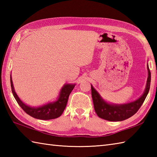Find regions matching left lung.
I'll use <instances>...</instances> for the list:
<instances>
[{
    "label": "left lung",
    "instance_id": "left-lung-1",
    "mask_svg": "<svg viewBox=\"0 0 157 157\" xmlns=\"http://www.w3.org/2000/svg\"><path fill=\"white\" fill-rule=\"evenodd\" d=\"M147 69L148 76L145 90L143 94L136 101L126 104L116 105L106 102L104 99H102L92 85H91L92 97L94 110L100 118L110 121H121L131 117L136 113L145 101L150 90L151 73L150 71L148 65H147Z\"/></svg>",
    "mask_w": 157,
    "mask_h": 157
}]
</instances>
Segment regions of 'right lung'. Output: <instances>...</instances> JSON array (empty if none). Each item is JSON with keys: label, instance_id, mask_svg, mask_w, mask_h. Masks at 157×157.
Listing matches in <instances>:
<instances>
[{"label": "right lung", "instance_id": "1", "mask_svg": "<svg viewBox=\"0 0 157 157\" xmlns=\"http://www.w3.org/2000/svg\"><path fill=\"white\" fill-rule=\"evenodd\" d=\"M11 86L12 93L19 105L27 114L38 119L49 120L59 117L62 115L67 103L69 96L75 84H65L59 93L58 99L52 102H48L38 107H32L23 102L15 91L11 75Z\"/></svg>", "mask_w": 157, "mask_h": 157}]
</instances>
